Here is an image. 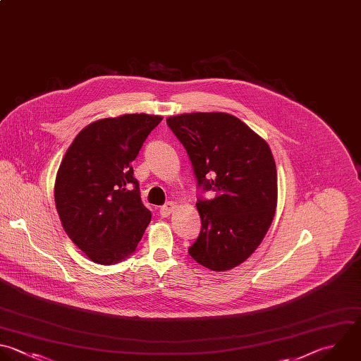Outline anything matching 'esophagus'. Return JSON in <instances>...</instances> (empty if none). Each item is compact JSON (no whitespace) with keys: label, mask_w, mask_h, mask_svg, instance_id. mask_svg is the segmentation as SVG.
<instances>
[{"label":"esophagus","mask_w":361,"mask_h":361,"mask_svg":"<svg viewBox=\"0 0 361 361\" xmlns=\"http://www.w3.org/2000/svg\"><path fill=\"white\" fill-rule=\"evenodd\" d=\"M175 207H176V204H175L173 202H168L166 204H164V206L159 207V214H161L162 217H168V216L173 212Z\"/></svg>","instance_id":"1"}]
</instances>
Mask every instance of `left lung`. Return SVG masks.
<instances>
[{
	"label": "left lung",
	"mask_w": 361,
	"mask_h": 361,
	"mask_svg": "<svg viewBox=\"0 0 361 361\" xmlns=\"http://www.w3.org/2000/svg\"><path fill=\"white\" fill-rule=\"evenodd\" d=\"M166 124L185 147L197 186L216 192L196 203L202 219L190 257L212 271L244 262L261 244L276 209V166L268 144L227 113L173 116Z\"/></svg>",
	"instance_id": "1"
}]
</instances>
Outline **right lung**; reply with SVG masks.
<instances>
[{
  "label": "right lung",
  "instance_id": "1",
  "mask_svg": "<svg viewBox=\"0 0 361 361\" xmlns=\"http://www.w3.org/2000/svg\"><path fill=\"white\" fill-rule=\"evenodd\" d=\"M161 116L124 114L85 127L59 166L55 203L69 238L94 262L133 254L151 221L131 162Z\"/></svg>",
  "mask_w": 361,
  "mask_h": 361
}]
</instances>
